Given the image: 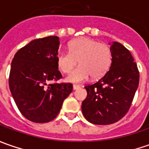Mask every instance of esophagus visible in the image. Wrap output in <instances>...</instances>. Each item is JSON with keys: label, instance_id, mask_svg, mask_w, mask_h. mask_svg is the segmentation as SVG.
Masks as SVG:
<instances>
[{"label": "esophagus", "instance_id": "esophagus-1", "mask_svg": "<svg viewBox=\"0 0 149 149\" xmlns=\"http://www.w3.org/2000/svg\"><path fill=\"white\" fill-rule=\"evenodd\" d=\"M79 88H80V86H79V85H76V84H74V85H73V89H74V90L79 89Z\"/></svg>", "mask_w": 149, "mask_h": 149}]
</instances>
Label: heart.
I'll return each instance as SVG.
<instances>
[{"instance_id": "heart-1", "label": "heart", "mask_w": 149, "mask_h": 149, "mask_svg": "<svg viewBox=\"0 0 149 149\" xmlns=\"http://www.w3.org/2000/svg\"><path fill=\"white\" fill-rule=\"evenodd\" d=\"M69 52L60 51L56 55L57 65L61 71L70 73L66 80L71 83H80L87 80L91 75L93 79L104 76L111 65V49L108 45L99 43L89 37H80L70 41Z\"/></svg>"}]
</instances>
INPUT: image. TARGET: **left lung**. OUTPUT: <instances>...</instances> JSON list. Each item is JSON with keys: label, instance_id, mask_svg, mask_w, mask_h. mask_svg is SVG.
<instances>
[{"label": "left lung", "instance_id": "8db88e82", "mask_svg": "<svg viewBox=\"0 0 149 149\" xmlns=\"http://www.w3.org/2000/svg\"><path fill=\"white\" fill-rule=\"evenodd\" d=\"M112 63L99 81L86 85L87 97L82 113L89 123L107 125L118 122L128 113L139 87V72L131 53L122 44L110 46Z\"/></svg>", "mask_w": 149, "mask_h": 149}]
</instances>
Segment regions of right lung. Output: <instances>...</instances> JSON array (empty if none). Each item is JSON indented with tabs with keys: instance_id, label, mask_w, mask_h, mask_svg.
<instances>
[{
	"instance_id": "1",
	"label": "right lung",
	"mask_w": 149,
	"mask_h": 149,
	"mask_svg": "<svg viewBox=\"0 0 149 149\" xmlns=\"http://www.w3.org/2000/svg\"><path fill=\"white\" fill-rule=\"evenodd\" d=\"M58 36L36 39L15 54L9 76V87L21 114L35 123H47L60 113L64 100L73 90L70 83H54L62 78L56 55Z\"/></svg>"
}]
</instances>
